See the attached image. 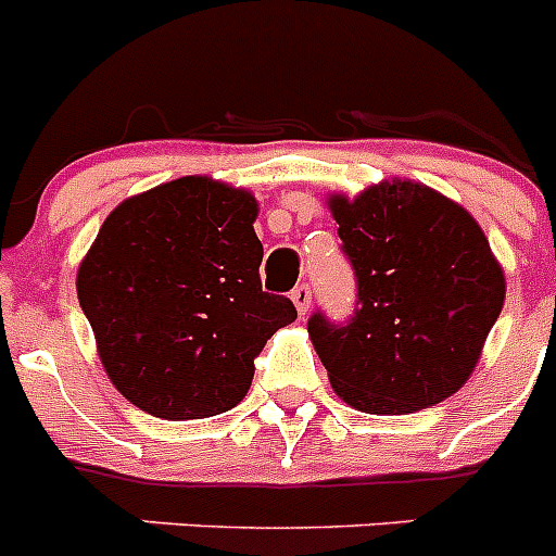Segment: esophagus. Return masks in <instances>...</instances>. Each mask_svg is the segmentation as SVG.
Returning <instances> with one entry per match:
<instances>
[{
	"label": "esophagus",
	"mask_w": 556,
	"mask_h": 556,
	"mask_svg": "<svg viewBox=\"0 0 556 556\" xmlns=\"http://www.w3.org/2000/svg\"><path fill=\"white\" fill-rule=\"evenodd\" d=\"M292 303L298 306V314L312 312V287L308 283H298L292 289Z\"/></svg>",
	"instance_id": "obj_1"
}]
</instances>
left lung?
<instances>
[{"label": "left lung", "mask_w": 556, "mask_h": 556, "mask_svg": "<svg viewBox=\"0 0 556 556\" xmlns=\"http://www.w3.org/2000/svg\"><path fill=\"white\" fill-rule=\"evenodd\" d=\"M356 278L345 323L323 312L308 333L331 387L353 409L406 415L454 395L504 306V273L462 205L392 180L356 200L331 198Z\"/></svg>", "instance_id": "8db88e82"}]
</instances>
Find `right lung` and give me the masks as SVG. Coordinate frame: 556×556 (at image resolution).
Here are the masks:
<instances>
[{"mask_svg": "<svg viewBox=\"0 0 556 556\" xmlns=\"http://www.w3.org/2000/svg\"><path fill=\"white\" fill-rule=\"evenodd\" d=\"M255 198L178 178L125 200L77 273L80 308L113 387L141 412L198 420L233 409L253 358L298 317L262 289Z\"/></svg>", "mask_w": 556, "mask_h": 556, "instance_id": "right-lung-1", "label": "right lung"}]
</instances>
